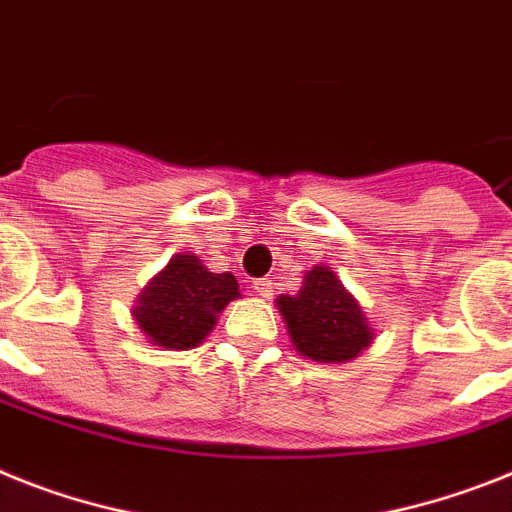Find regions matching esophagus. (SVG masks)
I'll list each match as a JSON object with an SVG mask.
<instances>
[{"label": "esophagus", "mask_w": 512, "mask_h": 512, "mask_svg": "<svg viewBox=\"0 0 512 512\" xmlns=\"http://www.w3.org/2000/svg\"><path fill=\"white\" fill-rule=\"evenodd\" d=\"M252 289H255V294H260V296H270V281H265V278H260V281H252Z\"/></svg>", "instance_id": "obj_1"}]
</instances>
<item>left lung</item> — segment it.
<instances>
[{
  "label": "left lung",
  "mask_w": 512,
  "mask_h": 512,
  "mask_svg": "<svg viewBox=\"0 0 512 512\" xmlns=\"http://www.w3.org/2000/svg\"><path fill=\"white\" fill-rule=\"evenodd\" d=\"M276 307L296 354L312 362H351L375 341L364 307L328 265L304 270L299 294H281Z\"/></svg>",
  "instance_id": "8db88e82"
}]
</instances>
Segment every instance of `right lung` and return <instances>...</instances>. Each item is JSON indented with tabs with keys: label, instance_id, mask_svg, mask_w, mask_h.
I'll return each instance as SVG.
<instances>
[{
	"label": "right lung",
	"instance_id": "obj_1",
	"mask_svg": "<svg viewBox=\"0 0 512 512\" xmlns=\"http://www.w3.org/2000/svg\"><path fill=\"white\" fill-rule=\"evenodd\" d=\"M239 296L231 273H213L197 255L179 252L137 294L132 320L153 346L187 351L210 336L218 315Z\"/></svg>",
	"mask_w": 512,
	"mask_h": 512
}]
</instances>
